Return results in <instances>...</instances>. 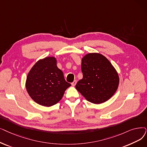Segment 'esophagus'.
Instances as JSON below:
<instances>
[{
  "label": "esophagus",
  "instance_id": "obj_1",
  "mask_svg": "<svg viewBox=\"0 0 147 147\" xmlns=\"http://www.w3.org/2000/svg\"><path fill=\"white\" fill-rule=\"evenodd\" d=\"M76 84H77V81H76V80H74V81H73V82H72L71 85H72V86H75Z\"/></svg>",
  "mask_w": 147,
  "mask_h": 147
}]
</instances>
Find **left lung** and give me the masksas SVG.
Wrapping results in <instances>:
<instances>
[{"mask_svg": "<svg viewBox=\"0 0 147 147\" xmlns=\"http://www.w3.org/2000/svg\"><path fill=\"white\" fill-rule=\"evenodd\" d=\"M81 68L83 79L76 88L88 101L100 104L112 97L118 87L119 77L106 57L89 53L82 58Z\"/></svg>", "mask_w": 147, "mask_h": 147, "instance_id": "8db88e82", "label": "left lung"}]
</instances>
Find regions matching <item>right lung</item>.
<instances>
[{"mask_svg": "<svg viewBox=\"0 0 147 147\" xmlns=\"http://www.w3.org/2000/svg\"><path fill=\"white\" fill-rule=\"evenodd\" d=\"M70 86L57 67L54 57L38 61L28 73L26 82L30 97L38 104L47 107L58 103Z\"/></svg>", "mask_w": 147, "mask_h": 147, "instance_id": "obj_1", "label": "right lung"}]
</instances>
